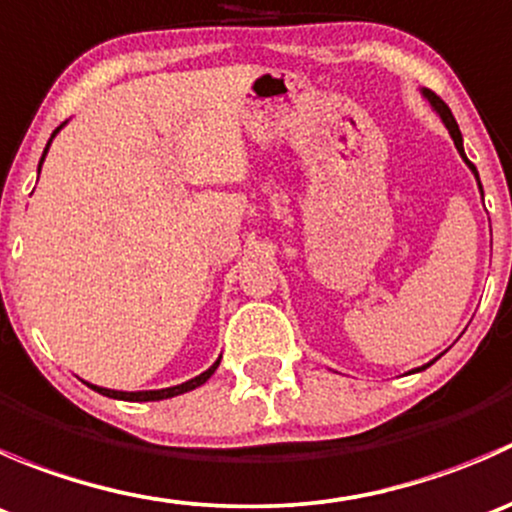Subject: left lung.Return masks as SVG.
Returning <instances> with one entry per match:
<instances>
[{
	"mask_svg": "<svg viewBox=\"0 0 512 512\" xmlns=\"http://www.w3.org/2000/svg\"><path fill=\"white\" fill-rule=\"evenodd\" d=\"M421 96L426 98L428 103H431V108L433 111L438 113V118H441L443 121V126L448 128V133H451V138H453V143H456V148H458V153H461V158L466 160V165L468 168H471V173L476 175V180H478V188H480V178H478V170H476V165L471 163V160L466 158V151H463V136H461V128H458V123H456V118H453V113H451V108L446 106V103L441 101V98H438L436 94H433V91H428V89H421ZM480 193H483V188H480ZM441 356V354H438ZM436 356V359H438ZM433 359V361H436ZM433 361H428V364H423V366H418V369H414V371H423V369H428V366L433 364Z\"/></svg>",
	"mask_w": 512,
	"mask_h": 512,
	"instance_id": "left-lung-1",
	"label": "left lung"
}]
</instances>
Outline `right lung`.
<instances>
[{
  "instance_id": "1",
  "label": "right lung",
  "mask_w": 512,
  "mask_h": 512,
  "mask_svg": "<svg viewBox=\"0 0 512 512\" xmlns=\"http://www.w3.org/2000/svg\"><path fill=\"white\" fill-rule=\"evenodd\" d=\"M64 126H66V123H61V126L56 128L54 133H51L49 143H46L44 153H41V160H39V173H41V165H44L46 153H49L51 141H54L56 133H59L61 128H64ZM220 359H223V356H218V361H215V364L210 366V369H205L203 374L195 376V379L183 381V384H178V386H168V389H151V391H116V389H103V386H94V384H89V386H91V389H94V391H98V394L108 396V399H118V401H163V399H173V396H180V394H185V391H193V389H198V386H203L205 381H208L210 376L215 374V369H218V366H220Z\"/></svg>"
}]
</instances>
